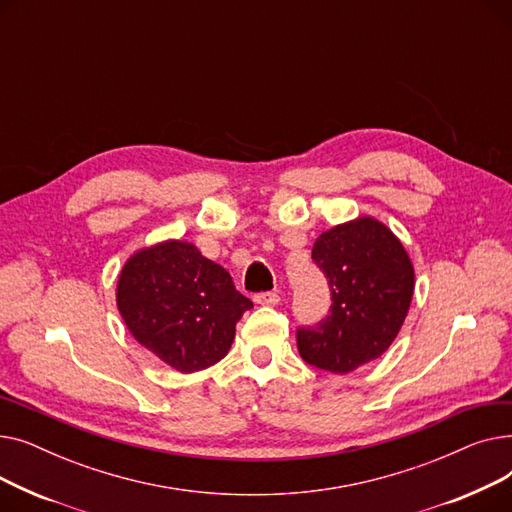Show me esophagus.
Returning a JSON list of instances; mask_svg holds the SVG:
<instances>
[{
  "mask_svg": "<svg viewBox=\"0 0 512 512\" xmlns=\"http://www.w3.org/2000/svg\"><path fill=\"white\" fill-rule=\"evenodd\" d=\"M255 303L265 305V307H274L280 303V294L278 292H259V294H255Z\"/></svg>",
  "mask_w": 512,
  "mask_h": 512,
  "instance_id": "1",
  "label": "esophagus"
}]
</instances>
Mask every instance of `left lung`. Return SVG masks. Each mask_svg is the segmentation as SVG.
Segmentation results:
<instances>
[{"label":"left lung","instance_id":"1","mask_svg":"<svg viewBox=\"0 0 512 512\" xmlns=\"http://www.w3.org/2000/svg\"><path fill=\"white\" fill-rule=\"evenodd\" d=\"M332 305L315 326L297 330L305 363L351 373L378 359L407 317L415 272L400 240L378 220L359 218L321 234L311 251Z\"/></svg>","mask_w":512,"mask_h":512}]
</instances>
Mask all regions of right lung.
I'll list each match as a JSON object with an SVG mask.
<instances>
[{
  "label": "right lung",
  "mask_w": 512,
  "mask_h": 512,
  "mask_svg": "<svg viewBox=\"0 0 512 512\" xmlns=\"http://www.w3.org/2000/svg\"><path fill=\"white\" fill-rule=\"evenodd\" d=\"M116 301L130 334L182 373L224 359L238 319L253 307L222 265L180 240L132 255Z\"/></svg>",
  "instance_id": "right-lung-1"
}]
</instances>
